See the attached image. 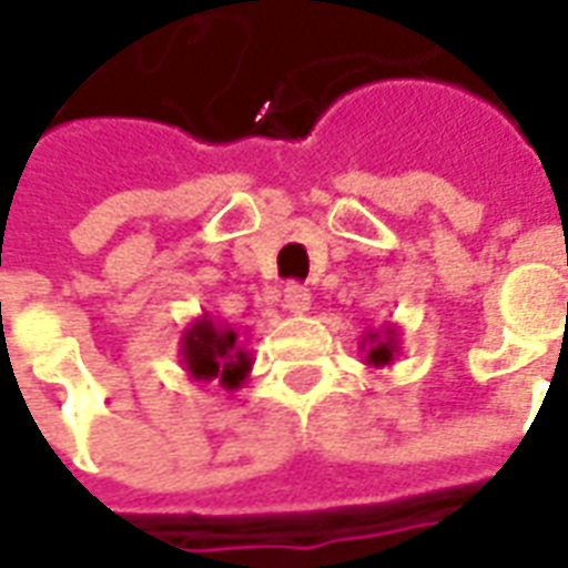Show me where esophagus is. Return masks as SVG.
<instances>
[{
  "mask_svg": "<svg viewBox=\"0 0 568 568\" xmlns=\"http://www.w3.org/2000/svg\"><path fill=\"white\" fill-rule=\"evenodd\" d=\"M308 305H312V296H308L305 287H300V284H287V287H284V308H287L291 315H305Z\"/></svg>",
  "mask_w": 568,
  "mask_h": 568,
  "instance_id": "34e87169",
  "label": "esophagus"
}]
</instances>
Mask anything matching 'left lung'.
<instances>
[{"mask_svg":"<svg viewBox=\"0 0 568 568\" xmlns=\"http://www.w3.org/2000/svg\"><path fill=\"white\" fill-rule=\"evenodd\" d=\"M361 352H364V364L373 369L392 367L394 357L400 355V329L394 324H385L379 329H364L361 336Z\"/></svg>","mask_w":568,"mask_h":568,"instance_id":"obj_1","label":"left lung"}]
</instances>
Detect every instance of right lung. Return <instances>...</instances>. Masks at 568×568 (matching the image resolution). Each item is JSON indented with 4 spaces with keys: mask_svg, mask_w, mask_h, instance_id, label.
<instances>
[{
    "mask_svg": "<svg viewBox=\"0 0 568 568\" xmlns=\"http://www.w3.org/2000/svg\"><path fill=\"white\" fill-rule=\"evenodd\" d=\"M244 333L232 324L199 315L180 336V357L192 382H220L226 392H235L247 382L253 357L241 339Z\"/></svg>",
    "mask_w": 568,
    "mask_h": 568,
    "instance_id": "obj_1",
    "label": "right lung"
}]
</instances>
